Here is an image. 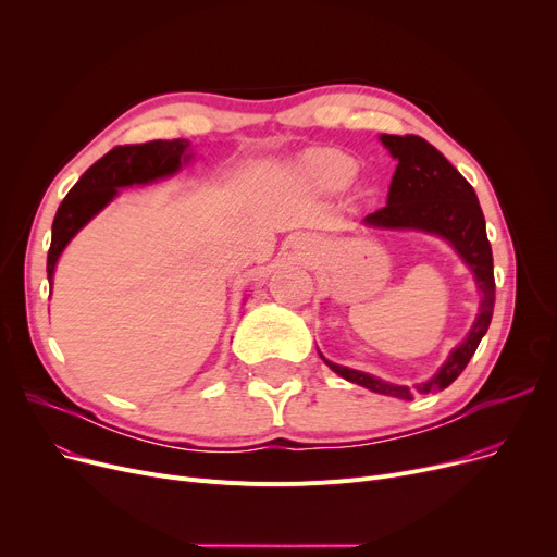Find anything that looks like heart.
I'll list each match as a JSON object with an SVG mask.
<instances>
[{"mask_svg":"<svg viewBox=\"0 0 557 557\" xmlns=\"http://www.w3.org/2000/svg\"><path fill=\"white\" fill-rule=\"evenodd\" d=\"M307 171L320 187L343 189L349 181L355 178L357 162L347 153L325 149V151H315L307 158Z\"/></svg>","mask_w":557,"mask_h":557,"instance_id":"b5f03b06","label":"heart"}]
</instances>
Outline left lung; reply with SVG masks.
<instances>
[{"mask_svg":"<svg viewBox=\"0 0 557 557\" xmlns=\"http://www.w3.org/2000/svg\"><path fill=\"white\" fill-rule=\"evenodd\" d=\"M382 141L397 160V169L388 189V205L368 214L366 223L376 227L424 230L431 234H441L458 250L467 267L472 269L483 300L472 332L454 349L437 374L420 384L418 391L386 384L382 379L336 366L327 359L325 363L336 374L347 379V382L359 384L372 393L391 395L397 399H413L418 393L431 395L451 386L465 366L470 363L481 338L485 336L494 311L492 248L474 187L462 178L456 166L435 146L418 135H382Z\"/></svg>","mask_w":557,"mask_h":557,"instance_id":"left-lung-1","label":"left lung"}]
</instances>
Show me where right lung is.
Segmentation results:
<instances>
[{
  "instance_id": "1",
  "label": "right lung",
  "mask_w": 557,
  "mask_h": 557,
  "mask_svg": "<svg viewBox=\"0 0 557 557\" xmlns=\"http://www.w3.org/2000/svg\"><path fill=\"white\" fill-rule=\"evenodd\" d=\"M189 141L185 139H156L144 144H124L114 146L101 160L87 169L78 183L63 198L61 208L55 212L51 227V246L47 255V275L53 277L55 261L74 234L90 221L99 210L114 198L116 189L128 185L153 183L164 175H171L181 169L185 149Z\"/></svg>"
}]
</instances>
